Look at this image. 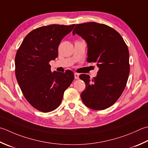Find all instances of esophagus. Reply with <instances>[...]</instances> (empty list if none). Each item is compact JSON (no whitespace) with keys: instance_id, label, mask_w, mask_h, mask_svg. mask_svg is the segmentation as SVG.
<instances>
[{"instance_id":"1","label":"esophagus","mask_w":148,"mask_h":148,"mask_svg":"<svg viewBox=\"0 0 148 148\" xmlns=\"http://www.w3.org/2000/svg\"><path fill=\"white\" fill-rule=\"evenodd\" d=\"M79 74L77 73V72H75V73H74V77H75V79H79Z\"/></svg>"}]
</instances>
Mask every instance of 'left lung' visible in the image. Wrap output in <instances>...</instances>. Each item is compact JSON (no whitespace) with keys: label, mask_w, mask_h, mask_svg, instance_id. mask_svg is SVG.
<instances>
[{"label":"left lung","mask_w":148,"mask_h":148,"mask_svg":"<svg viewBox=\"0 0 148 148\" xmlns=\"http://www.w3.org/2000/svg\"><path fill=\"white\" fill-rule=\"evenodd\" d=\"M72 33L85 40L87 62L96 63L99 68L92 80L88 75L79 76L86 85L81 97L88 108L105 110L116 102L126 87L130 73L128 47L117 31L103 24H77Z\"/></svg>","instance_id":"1"}]
</instances>
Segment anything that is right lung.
Masks as SVG:
<instances>
[{"mask_svg": "<svg viewBox=\"0 0 148 148\" xmlns=\"http://www.w3.org/2000/svg\"><path fill=\"white\" fill-rule=\"evenodd\" d=\"M74 25L52 24L36 28L25 37L16 52V80L26 100L40 112L56 109L74 80L71 71L52 72L49 62L58 57L60 42Z\"/></svg>", "mask_w": 148, "mask_h": 148, "instance_id": "obj_1", "label": "right lung"}]
</instances>
